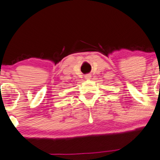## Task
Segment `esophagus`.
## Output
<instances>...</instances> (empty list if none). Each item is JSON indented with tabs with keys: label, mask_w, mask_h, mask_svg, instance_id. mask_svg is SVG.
Instances as JSON below:
<instances>
[{
	"label": "esophagus",
	"mask_w": 160,
	"mask_h": 160,
	"mask_svg": "<svg viewBox=\"0 0 160 160\" xmlns=\"http://www.w3.org/2000/svg\"><path fill=\"white\" fill-rule=\"evenodd\" d=\"M85 78L87 79V80H90V79L91 78V75H90V74H87V75H85Z\"/></svg>",
	"instance_id": "34e87169"
}]
</instances>
